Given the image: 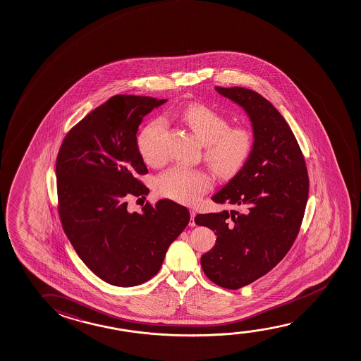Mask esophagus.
I'll use <instances>...</instances> for the list:
<instances>
[{
	"label": "esophagus",
	"mask_w": 361,
	"mask_h": 361,
	"mask_svg": "<svg viewBox=\"0 0 361 361\" xmlns=\"http://www.w3.org/2000/svg\"><path fill=\"white\" fill-rule=\"evenodd\" d=\"M190 214H191V219H190L188 225L191 226V227H194V226H196V222H195V216H196V212H195L194 209H190Z\"/></svg>",
	"instance_id": "obj_1"
}]
</instances>
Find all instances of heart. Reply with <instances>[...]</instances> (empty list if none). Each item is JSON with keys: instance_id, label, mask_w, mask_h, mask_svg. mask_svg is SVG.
<instances>
[{"instance_id": "obj_1", "label": "heart", "mask_w": 361, "mask_h": 361, "mask_svg": "<svg viewBox=\"0 0 361 361\" xmlns=\"http://www.w3.org/2000/svg\"><path fill=\"white\" fill-rule=\"evenodd\" d=\"M178 116L204 144V161L221 176L238 173L255 152V131L247 126H230L225 115L207 105H188ZM164 131V121L154 119L144 126L136 140L142 160L152 166L165 160L161 145ZM212 186L214 180L207 171L181 165L167 169L157 178V194L181 204H195Z\"/></svg>"}]
</instances>
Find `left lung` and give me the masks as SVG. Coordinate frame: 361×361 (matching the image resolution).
<instances>
[{
  "label": "left lung",
  "instance_id": "obj_1",
  "mask_svg": "<svg viewBox=\"0 0 361 361\" xmlns=\"http://www.w3.org/2000/svg\"><path fill=\"white\" fill-rule=\"evenodd\" d=\"M216 90L246 110L256 147L212 197L237 209L197 214L195 222L217 235L201 257L204 274L220 287L238 289L269 272L293 246L308 201V170L298 141L271 102L252 89Z\"/></svg>",
  "mask_w": 361,
  "mask_h": 361
}]
</instances>
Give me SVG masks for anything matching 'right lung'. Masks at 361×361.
Listing matches in <instances>:
<instances>
[{
	"mask_svg": "<svg viewBox=\"0 0 361 361\" xmlns=\"http://www.w3.org/2000/svg\"><path fill=\"white\" fill-rule=\"evenodd\" d=\"M166 99L114 95L68 131L58 152V214L69 242L95 276L118 287L147 282L190 221L171 200L128 211V199L149 188L136 145L142 118Z\"/></svg>",
	"mask_w": 361,
	"mask_h": 361,
	"instance_id": "1",
	"label": "right lung"
}]
</instances>
